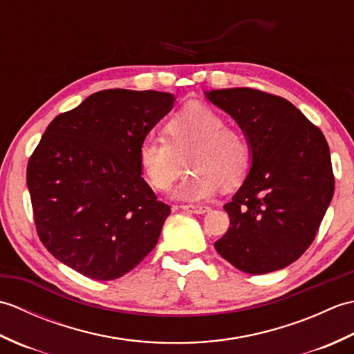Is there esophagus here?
Returning <instances> with one entry per match:
<instances>
[{"mask_svg":"<svg viewBox=\"0 0 354 354\" xmlns=\"http://www.w3.org/2000/svg\"><path fill=\"white\" fill-rule=\"evenodd\" d=\"M181 208L184 209V212L194 213V214H204V213L209 212V207H207V205H183Z\"/></svg>","mask_w":354,"mask_h":354,"instance_id":"1","label":"esophagus"}]
</instances>
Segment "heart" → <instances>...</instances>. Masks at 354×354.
<instances>
[{
    "instance_id": "b5f03b06",
    "label": "heart",
    "mask_w": 354,
    "mask_h": 354,
    "mask_svg": "<svg viewBox=\"0 0 354 354\" xmlns=\"http://www.w3.org/2000/svg\"><path fill=\"white\" fill-rule=\"evenodd\" d=\"M223 115L202 103H192L173 114L161 137H146L138 146V165L150 187L167 190L181 175L184 160L192 170L173 196L181 201L212 198L219 189L237 187L252 161L251 142L227 127Z\"/></svg>"
}]
</instances>
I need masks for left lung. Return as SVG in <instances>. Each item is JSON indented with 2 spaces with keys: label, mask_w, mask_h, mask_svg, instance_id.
<instances>
[{
  "label": "left lung",
  "mask_w": 354,
  "mask_h": 354,
  "mask_svg": "<svg viewBox=\"0 0 354 354\" xmlns=\"http://www.w3.org/2000/svg\"><path fill=\"white\" fill-rule=\"evenodd\" d=\"M208 100L251 142V170L225 204L230 228L214 243L232 266L268 274L312 245L335 192L326 137L290 102L252 88L213 89Z\"/></svg>",
  "instance_id": "left-lung-1"
}]
</instances>
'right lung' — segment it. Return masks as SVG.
I'll use <instances>...</instances> for the list:
<instances>
[{
  "label": "right lung",
  "mask_w": 354,
  "mask_h": 354,
  "mask_svg": "<svg viewBox=\"0 0 354 354\" xmlns=\"http://www.w3.org/2000/svg\"><path fill=\"white\" fill-rule=\"evenodd\" d=\"M175 97L104 89L59 114L27 164L37 236L93 280H115L153 250L170 207L142 179L138 146Z\"/></svg>",
  "instance_id": "add662e5"
}]
</instances>
